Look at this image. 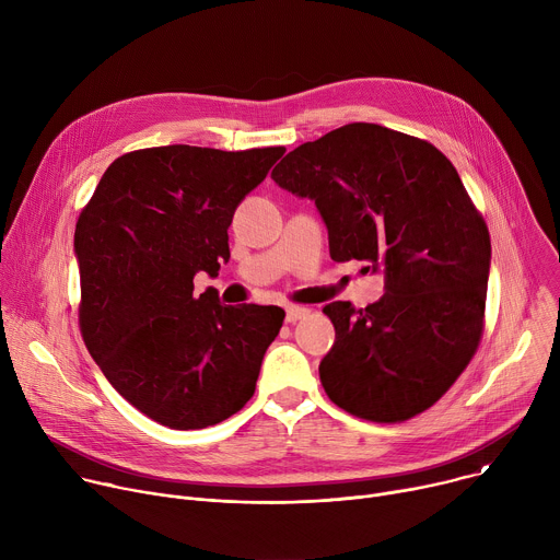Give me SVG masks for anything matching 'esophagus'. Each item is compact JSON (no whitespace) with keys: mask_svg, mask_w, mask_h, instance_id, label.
Instances as JSON below:
<instances>
[{"mask_svg":"<svg viewBox=\"0 0 560 560\" xmlns=\"http://www.w3.org/2000/svg\"><path fill=\"white\" fill-rule=\"evenodd\" d=\"M307 312H310V310L303 307V305H288V307H285V322H288V324H296L299 318H303Z\"/></svg>","mask_w":560,"mask_h":560,"instance_id":"esophagus-1","label":"esophagus"}]
</instances>
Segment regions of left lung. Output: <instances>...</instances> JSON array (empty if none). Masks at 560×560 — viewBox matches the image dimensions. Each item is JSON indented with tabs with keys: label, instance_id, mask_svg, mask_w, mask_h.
<instances>
[{
	"label": "left lung",
	"instance_id": "obj_1",
	"mask_svg": "<svg viewBox=\"0 0 560 560\" xmlns=\"http://www.w3.org/2000/svg\"><path fill=\"white\" fill-rule=\"evenodd\" d=\"M272 179L314 201L335 261L385 275L376 303L324 307L337 332L318 365L330 401L376 423L432 408L481 343L492 259L486 219L450 159L359 121L288 152Z\"/></svg>",
	"mask_w": 560,
	"mask_h": 560
}]
</instances>
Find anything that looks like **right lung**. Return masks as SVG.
I'll return each instance as SVG.
<instances>
[{
    "instance_id": "obj_1",
    "label": "right lung",
    "mask_w": 560,
    "mask_h": 560,
    "mask_svg": "<svg viewBox=\"0 0 560 560\" xmlns=\"http://www.w3.org/2000/svg\"><path fill=\"white\" fill-rule=\"evenodd\" d=\"M285 152L199 145L132 150L108 166L77 219L79 330L130 406L173 430L217 425L255 394L277 305H221L195 275L230 259L236 206Z\"/></svg>"
}]
</instances>
